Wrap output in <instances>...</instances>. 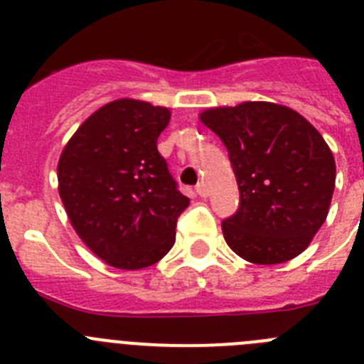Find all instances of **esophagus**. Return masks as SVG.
I'll return each mask as SVG.
<instances>
[{
	"instance_id": "obj_1",
	"label": "esophagus",
	"mask_w": 364,
	"mask_h": 364,
	"mask_svg": "<svg viewBox=\"0 0 364 364\" xmlns=\"http://www.w3.org/2000/svg\"><path fill=\"white\" fill-rule=\"evenodd\" d=\"M195 189H197V193H198V195H200L202 198L208 197V188H205L204 182H200V184H197V188H195Z\"/></svg>"
}]
</instances>
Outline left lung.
<instances>
[{
    "label": "left lung",
    "mask_w": 364,
    "mask_h": 364,
    "mask_svg": "<svg viewBox=\"0 0 364 364\" xmlns=\"http://www.w3.org/2000/svg\"><path fill=\"white\" fill-rule=\"evenodd\" d=\"M230 154L240 205L222 222L228 246L253 264H281L310 246L326 220L336 160L314 125L272 102L200 112Z\"/></svg>",
    "instance_id": "obj_1"
}]
</instances>
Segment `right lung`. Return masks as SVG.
Wrapping results in <instances>:
<instances>
[{"instance_id": "obj_1", "label": "right lung", "mask_w": 364, "mask_h": 364, "mask_svg": "<svg viewBox=\"0 0 364 364\" xmlns=\"http://www.w3.org/2000/svg\"><path fill=\"white\" fill-rule=\"evenodd\" d=\"M171 111L120 98L95 111L63 147L58 191L89 250L118 269L159 262L175 244L189 198L176 188L156 140Z\"/></svg>"}]
</instances>
